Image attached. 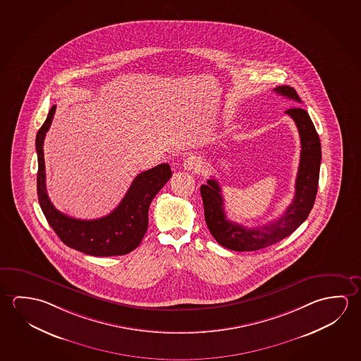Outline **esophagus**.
Returning <instances> with one entry per match:
<instances>
[{
  "instance_id": "esophagus-1",
  "label": "esophagus",
  "mask_w": 361,
  "mask_h": 361,
  "mask_svg": "<svg viewBox=\"0 0 361 361\" xmlns=\"http://www.w3.org/2000/svg\"><path fill=\"white\" fill-rule=\"evenodd\" d=\"M183 169L188 170V171H192V170L196 171L201 167V161L196 156H189L186 160L183 161Z\"/></svg>"
}]
</instances>
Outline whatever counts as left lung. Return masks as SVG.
<instances>
[{"label":"left lung","mask_w":361,"mask_h":361,"mask_svg":"<svg viewBox=\"0 0 361 361\" xmlns=\"http://www.w3.org/2000/svg\"><path fill=\"white\" fill-rule=\"evenodd\" d=\"M278 94L295 102H301L295 89L281 85L273 89ZM295 121L301 137V160L295 178V194L290 207L277 220L258 228H245L226 219L224 199L218 181L210 178L201 185L200 192L205 212L207 228L215 240L224 248L237 252H252L271 247L290 235L307 219L312 210L321 165V142L308 113L301 106H292L286 111Z\"/></svg>","instance_id":"left-lung-1"}]
</instances>
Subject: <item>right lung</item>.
<instances>
[{"instance_id": "1", "label": "right lung", "mask_w": 361, "mask_h": 361, "mask_svg": "<svg viewBox=\"0 0 361 361\" xmlns=\"http://www.w3.org/2000/svg\"><path fill=\"white\" fill-rule=\"evenodd\" d=\"M56 106H51L47 121L36 135L37 197L42 213L60 240L68 247L94 257L123 255L136 249L147 231L148 209L172 172L169 164H161L137 175L118 207L103 218L80 220L56 210L49 199L45 185L44 140L53 122Z\"/></svg>"}]
</instances>
